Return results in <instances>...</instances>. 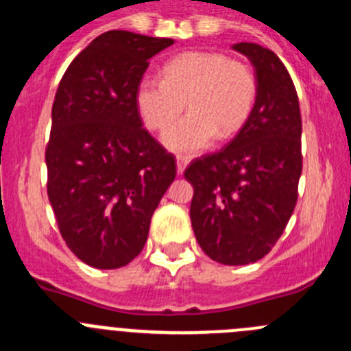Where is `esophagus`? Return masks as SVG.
Wrapping results in <instances>:
<instances>
[{
  "instance_id": "esophagus-1",
  "label": "esophagus",
  "mask_w": 351,
  "mask_h": 351,
  "mask_svg": "<svg viewBox=\"0 0 351 351\" xmlns=\"http://www.w3.org/2000/svg\"><path fill=\"white\" fill-rule=\"evenodd\" d=\"M189 163V158H186V156H178L176 158V165H178V173H182L186 170V167H188Z\"/></svg>"
}]
</instances>
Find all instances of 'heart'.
<instances>
[{"label":"heart","mask_w":351,"mask_h":351,"mask_svg":"<svg viewBox=\"0 0 351 351\" xmlns=\"http://www.w3.org/2000/svg\"><path fill=\"white\" fill-rule=\"evenodd\" d=\"M188 106V114L163 134L172 153L207 149L217 134L242 128L256 101V78L249 66L219 51H184L163 66V80L144 76L136 88V109L144 127L162 132Z\"/></svg>","instance_id":"b5f03b06"}]
</instances>
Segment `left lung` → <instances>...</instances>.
<instances>
[{
	"label": "left lung",
	"instance_id": "left-lung-1",
	"mask_svg": "<svg viewBox=\"0 0 351 351\" xmlns=\"http://www.w3.org/2000/svg\"><path fill=\"white\" fill-rule=\"evenodd\" d=\"M233 50L256 71V101L240 132L217 153L197 158L184 178L193 186V231L221 265L259 261L280 239L294 212L301 158V112L282 60L256 43Z\"/></svg>",
	"mask_w": 351,
	"mask_h": 351
}]
</instances>
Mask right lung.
Listing matches in <instances>:
<instances>
[{
    "label": "right lung",
    "instance_id": "1",
    "mask_svg": "<svg viewBox=\"0 0 351 351\" xmlns=\"http://www.w3.org/2000/svg\"><path fill=\"white\" fill-rule=\"evenodd\" d=\"M170 45V38L108 31L80 51L57 88L48 200L67 247L94 268H121L139 256L176 179V160L136 109L149 59Z\"/></svg>",
    "mask_w": 351,
    "mask_h": 351
}]
</instances>
